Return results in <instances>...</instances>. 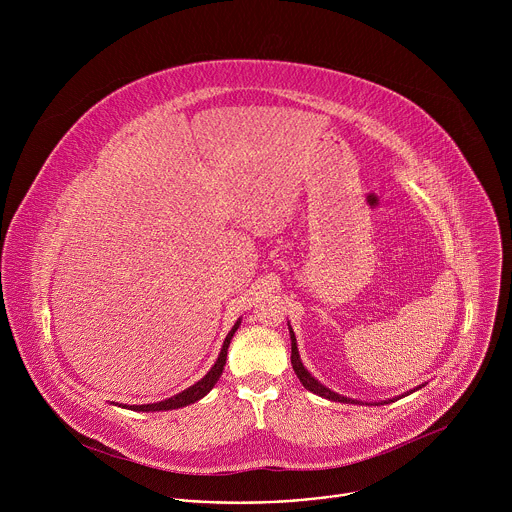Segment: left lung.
<instances>
[{"label": "left lung", "mask_w": 512, "mask_h": 512, "mask_svg": "<svg viewBox=\"0 0 512 512\" xmlns=\"http://www.w3.org/2000/svg\"><path fill=\"white\" fill-rule=\"evenodd\" d=\"M289 334H291V367H294V371H296V375H298V379H300V383L308 389V391H312V393H316V395H320V397H324V399H330V401H340V403H358V401H354V399H348V397H342V395H338V393H334V391H330V389H326L322 383H318L306 369H304V364H302V360H300V354H298V346H296V336H294V330L289 328ZM417 389H421V387H417ZM411 393V391H409ZM389 401H395V399H389ZM387 401H383V403H375V405H385Z\"/></svg>", "instance_id": "1"}]
</instances>
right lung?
I'll return each instance as SVG.
<instances>
[{
	"instance_id": "add662e5",
	"label": "right lung",
	"mask_w": 512,
	"mask_h": 512,
	"mask_svg": "<svg viewBox=\"0 0 512 512\" xmlns=\"http://www.w3.org/2000/svg\"><path fill=\"white\" fill-rule=\"evenodd\" d=\"M239 324H241V320H239V322L233 326V330L227 334V338H225V342H223V348H221V354H218V360L214 362V367L206 373V377H204L202 381H198L196 385L188 387L186 391H182V393H178V395H174V397H170V399H166V401L150 403V405H129V409H133V411H168V409L186 407V405H190V403L202 399V397L216 385V381L221 379V375H223V369H225V364H227V350H229L231 338H233V334L237 332Z\"/></svg>"
}]
</instances>
